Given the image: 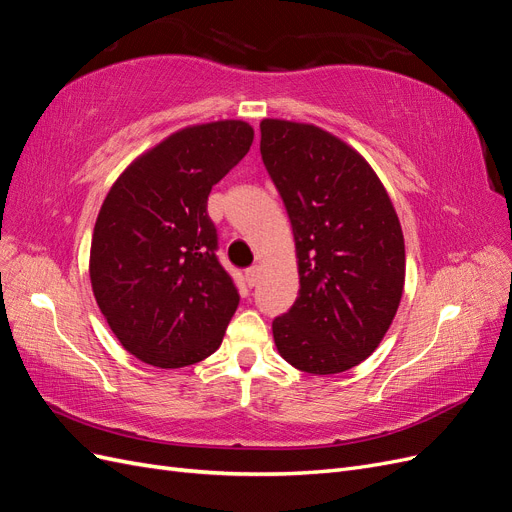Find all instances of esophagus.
I'll return each instance as SVG.
<instances>
[{"label":"esophagus","instance_id":"obj_1","mask_svg":"<svg viewBox=\"0 0 512 512\" xmlns=\"http://www.w3.org/2000/svg\"><path fill=\"white\" fill-rule=\"evenodd\" d=\"M258 275H260V267H250V269H245V282H247V286H256V282H258Z\"/></svg>","mask_w":512,"mask_h":512}]
</instances>
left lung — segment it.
Instances as JSON below:
<instances>
[{"mask_svg":"<svg viewBox=\"0 0 512 512\" xmlns=\"http://www.w3.org/2000/svg\"><path fill=\"white\" fill-rule=\"evenodd\" d=\"M260 156L292 226L299 297L273 320L277 352L307 374L352 369L389 331L404 294V232L376 170L314 123L260 121Z\"/></svg>","mask_w":512,"mask_h":512,"instance_id":"obj_1","label":"left lung"}]
</instances>
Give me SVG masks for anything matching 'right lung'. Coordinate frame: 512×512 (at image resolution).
Segmentation results:
<instances>
[{
    "label": "right lung",
    "instance_id": "add662e5",
    "mask_svg": "<svg viewBox=\"0 0 512 512\" xmlns=\"http://www.w3.org/2000/svg\"><path fill=\"white\" fill-rule=\"evenodd\" d=\"M252 141L254 128L241 119L181 128L134 158L108 190L89 280L108 327L138 361L179 369L220 348L239 294L215 256L207 198Z\"/></svg>",
    "mask_w": 512,
    "mask_h": 512
}]
</instances>
